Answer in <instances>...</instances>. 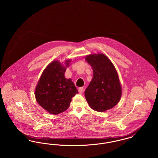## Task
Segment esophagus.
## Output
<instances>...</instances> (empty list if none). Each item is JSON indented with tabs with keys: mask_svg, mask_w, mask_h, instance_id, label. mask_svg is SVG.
Listing matches in <instances>:
<instances>
[{
	"mask_svg": "<svg viewBox=\"0 0 158 158\" xmlns=\"http://www.w3.org/2000/svg\"><path fill=\"white\" fill-rule=\"evenodd\" d=\"M78 90H79V92L80 94H82L83 92V90H84V88H79Z\"/></svg>",
	"mask_w": 158,
	"mask_h": 158,
	"instance_id": "34e87169",
	"label": "esophagus"
}]
</instances>
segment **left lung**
Masks as SVG:
<instances>
[{
    "label": "left lung",
    "mask_w": 158,
    "mask_h": 158,
    "mask_svg": "<svg viewBox=\"0 0 158 158\" xmlns=\"http://www.w3.org/2000/svg\"><path fill=\"white\" fill-rule=\"evenodd\" d=\"M92 66L94 76L85 91L86 99L92 109L99 112L110 110L117 104L121 97V87L116 69L103 54L86 57Z\"/></svg>",
    "instance_id": "1"
}]
</instances>
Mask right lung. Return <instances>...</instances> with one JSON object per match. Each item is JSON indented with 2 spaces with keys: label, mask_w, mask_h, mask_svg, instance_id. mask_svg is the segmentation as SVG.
Wrapping results in <instances>:
<instances>
[{
  "label": "right lung",
  "mask_w": 158,
  "mask_h": 158,
  "mask_svg": "<svg viewBox=\"0 0 158 158\" xmlns=\"http://www.w3.org/2000/svg\"><path fill=\"white\" fill-rule=\"evenodd\" d=\"M70 60L66 61V67ZM66 68L58 61H53L45 68L35 88L38 103L48 113L54 115L66 111L72 98L78 91L70 79H66Z\"/></svg>",
  "instance_id": "right-lung-1"
}]
</instances>
